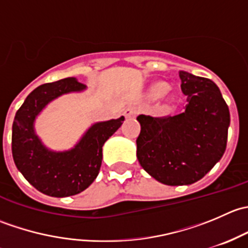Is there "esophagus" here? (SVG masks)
<instances>
[{"label":"esophagus","mask_w":248,"mask_h":248,"mask_svg":"<svg viewBox=\"0 0 248 248\" xmlns=\"http://www.w3.org/2000/svg\"><path fill=\"white\" fill-rule=\"evenodd\" d=\"M137 112H138V107H137V106H129V107H127L126 109H124V117H126V119H131V117L136 116Z\"/></svg>","instance_id":"1"}]
</instances>
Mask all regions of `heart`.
Here are the masks:
<instances>
[{
  "label": "heart",
  "mask_w": 248,
  "mask_h": 248,
  "mask_svg": "<svg viewBox=\"0 0 248 248\" xmlns=\"http://www.w3.org/2000/svg\"><path fill=\"white\" fill-rule=\"evenodd\" d=\"M168 91V85L163 84V82H157L154 86L150 89V93L152 97H161L163 96L166 92Z\"/></svg>",
  "instance_id": "obj_1"
}]
</instances>
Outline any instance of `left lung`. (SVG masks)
<instances>
[{
  "instance_id": "1",
  "label": "left lung",
  "mask_w": 248,
  "mask_h": 248,
  "mask_svg": "<svg viewBox=\"0 0 248 248\" xmlns=\"http://www.w3.org/2000/svg\"><path fill=\"white\" fill-rule=\"evenodd\" d=\"M187 96L184 112L175 116L139 115L137 157L145 171L168 186L191 185L204 177L222 158L231 115L212 80L180 71Z\"/></svg>"
}]
</instances>
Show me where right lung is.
Masks as SVG:
<instances>
[{"instance_id":"right-lung-1","label":"right lung","mask_w":248,"mask_h":248,"mask_svg":"<svg viewBox=\"0 0 248 248\" xmlns=\"http://www.w3.org/2000/svg\"><path fill=\"white\" fill-rule=\"evenodd\" d=\"M86 89V85L73 77L43 84L26 97L14 117L12 128L14 163L25 179L46 196L63 198L86 189L101 169L104 142L124 121L121 116L91 124L69 150L55 151L46 146L34 129L38 115L59 97Z\"/></svg>"}]
</instances>
